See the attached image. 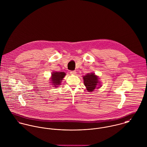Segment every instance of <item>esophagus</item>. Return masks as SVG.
<instances>
[{"mask_svg":"<svg viewBox=\"0 0 147 147\" xmlns=\"http://www.w3.org/2000/svg\"><path fill=\"white\" fill-rule=\"evenodd\" d=\"M70 74H73V75H75V74H76V71H75V70H72V71H70Z\"/></svg>","mask_w":147,"mask_h":147,"instance_id":"obj_1","label":"esophagus"}]
</instances>
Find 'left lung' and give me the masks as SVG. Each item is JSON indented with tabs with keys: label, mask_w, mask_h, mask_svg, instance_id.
I'll list each match as a JSON object with an SVG mask.
<instances>
[{
	"label": "left lung",
	"mask_w": 147,
	"mask_h": 147,
	"mask_svg": "<svg viewBox=\"0 0 147 147\" xmlns=\"http://www.w3.org/2000/svg\"><path fill=\"white\" fill-rule=\"evenodd\" d=\"M84 84L88 91H92L99 83L98 78L94 73H89L83 77Z\"/></svg>",
	"instance_id": "8db88e82"
}]
</instances>
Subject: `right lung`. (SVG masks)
I'll use <instances>...</instances> for the list:
<instances>
[{
  "label": "right lung",
  "instance_id": "right-lung-1",
  "mask_svg": "<svg viewBox=\"0 0 147 147\" xmlns=\"http://www.w3.org/2000/svg\"><path fill=\"white\" fill-rule=\"evenodd\" d=\"M66 74L64 72L60 71V72H53L52 74V84H53V86L57 87L58 85H61V81L65 76Z\"/></svg>",
  "mask_w": 147,
  "mask_h": 147
}]
</instances>
